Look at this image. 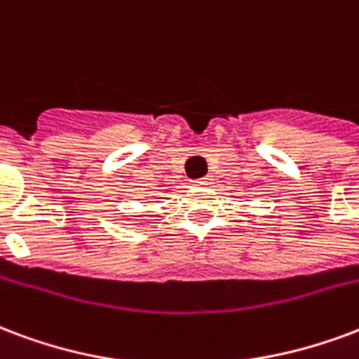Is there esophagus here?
<instances>
[{
    "mask_svg": "<svg viewBox=\"0 0 359 359\" xmlns=\"http://www.w3.org/2000/svg\"><path fill=\"white\" fill-rule=\"evenodd\" d=\"M196 184H209V179H198V180H194Z\"/></svg>",
    "mask_w": 359,
    "mask_h": 359,
    "instance_id": "1",
    "label": "esophagus"
}]
</instances>
